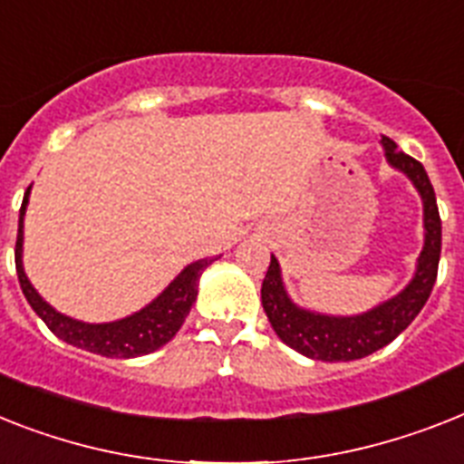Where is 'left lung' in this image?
<instances>
[{
  "label": "left lung",
  "mask_w": 464,
  "mask_h": 464,
  "mask_svg": "<svg viewBox=\"0 0 464 464\" xmlns=\"http://www.w3.org/2000/svg\"><path fill=\"white\" fill-rule=\"evenodd\" d=\"M382 145L391 167L402 171L412 180L424 205V247L417 259L415 278L395 297L382 303L374 310L355 317H329L297 307L281 281L278 259L271 255V265L262 281V307L276 336L297 350L300 355L322 360V362H350L376 353L389 345L401 331L412 324L436 284L440 257V217L436 207V193L427 171L410 154L401 152L391 138L383 135Z\"/></svg>",
  "instance_id": "1"
}]
</instances>
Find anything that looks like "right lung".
Returning <instances> with one entry per match:
<instances>
[{
  "instance_id": "obj_1",
  "label": "right lung",
  "mask_w": 464,
  "mask_h": 464,
  "mask_svg": "<svg viewBox=\"0 0 464 464\" xmlns=\"http://www.w3.org/2000/svg\"><path fill=\"white\" fill-rule=\"evenodd\" d=\"M30 188L25 190L24 205H21V217H18V238H16V274L21 291L35 314L47 324V329L56 338L71 343L75 348L88 350L102 357H140L147 353L160 350L167 345L176 331L183 326L188 312L193 307L195 297H198V281L202 271L212 265L214 259H198L193 265H188L180 271L179 276L173 278L169 288L160 297H154L152 303L135 312L130 317L119 319V322L109 324H85L78 319H71L62 312H56L52 304H47L43 297L37 295L33 284L28 281L24 271V214L28 205Z\"/></svg>"
}]
</instances>
